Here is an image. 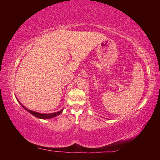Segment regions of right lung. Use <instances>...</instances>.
I'll list each match as a JSON object with an SVG mask.
<instances>
[{
    "label": "right lung",
    "instance_id": "add662e5",
    "mask_svg": "<svg viewBox=\"0 0 160 160\" xmlns=\"http://www.w3.org/2000/svg\"><path fill=\"white\" fill-rule=\"evenodd\" d=\"M19 103H20V104L24 108V109H25L26 111H28L29 113H30L32 115L34 116L35 117H37L38 118H41V119H48V118H51L56 117V116H57L59 114H61V113L63 112V109H61V111H59V112H54V113H39V112H34V111H32L30 109H28V108L24 107L23 105L21 104L20 102H19Z\"/></svg>",
    "mask_w": 160,
    "mask_h": 160
}]
</instances>
